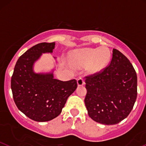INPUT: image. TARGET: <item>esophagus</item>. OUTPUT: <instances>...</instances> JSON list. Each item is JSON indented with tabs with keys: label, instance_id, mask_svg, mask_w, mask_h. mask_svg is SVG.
Segmentation results:
<instances>
[{
	"label": "esophagus",
	"instance_id": "esophagus-1",
	"mask_svg": "<svg viewBox=\"0 0 146 146\" xmlns=\"http://www.w3.org/2000/svg\"><path fill=\"white\" fill-rule=\"evenodd\" d=\"M77 83L78 86H82L85 84V82H84V80L82 78H79L77 80Z\"/></svg>",
	"mask_w": 146,
	"mask_h": 146
}]
</instances>
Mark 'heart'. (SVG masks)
Returning a JSON list of instances; mask_svg holds the SVG:
<instances>
[{"label": "heart", "mask_w": 146, "mask_h": 146, "mask_svg": "<svg viewBox=\"0 0 146 146\" xmlns=\"http://www.w3.org/2000/svg\"><path fill=\"white\" fill-rule=\"evenodd\" d=\"M110 59V50L106 47L86 48L78 50L73 55V62L78 68L89 66L90 71L102 70L108 65Z\"/></svg>", "instance_id": "1"}]
</instances>
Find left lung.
Segmentation results:
<instances>
[{
	"label": "left lung",
	"mask_w": 146,
	"mask_h": 146,
	"mask_svg": "<svg viewBox=\"0 0 146 146\" xmlns=\"http://www.w3.org/2000/svg\"><path fill=\"white\" fill-rule=\"evenodd\" d=\"M85 83V106L95 122L116 125L132 110L137 96L136 73L129 60L116 49L109 65L87 76Z\"/></svg>",
	"instance_id": "obj_1"
}]
</instances>
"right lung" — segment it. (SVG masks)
Returning a JSON list of instances; mask_svg holds the SVG:
<instances>
[{
    "label": "right lung",
    "instance_id": "right-lung-1",
    "mask_svg": "<svg viewBox=\"0 0 146 146\" xmlns=\"http://www.w3.org/2000/svg\"><path fill=\"white\" fill-rule=\"evenodd\" d=\"M54 47V42L33 46L19 58L11 78L12 95L18 109L37 122L57 117L78 87L76 80L61 81L54 78L52 72L33 71L34 63L42 54L52 53Z\"/></svg>",
    "mask_w": 146,
    "mask_h": 146
}]
</instances>
